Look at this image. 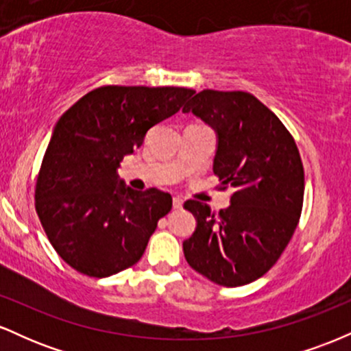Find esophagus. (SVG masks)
I'll use <instances>...</instances> for the list:
<instances>
[{"label":"esophagus","mask_w":351,"mask_h":351,"mask_svg":"<svg viewBox=\"0 0 351 351\" xmlns=\"http://www.w3.org/2000/svg\"><path fill=\"white\" fill-rule=\"evenodd\" d=\"M173 208L175 209L183 208V199H181L180 196H175V198H173Z\"/></svg>","instance_id":"1"}]
</instances>
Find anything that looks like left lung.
Segmentation results:
<instances>
[{
  "label": "left lung",
  "mask_w": 351,
  "mask_h": 351,
  "mask_svg": "<svg viewBox=\"0 0 351 351\" xmlns=\"http://www.w3.org/2000/svg\"><path fill=\"white\" fill-rule=\"evenodd\" d=\"M191 112L216 134L213 171L232 186L231 204L217 215L189 199L196 229L183 243L188 264L224 287L263 277L293 236L304 203V167L292 135L274 112L247 92L201 90Z\"/></svg>",
  "instance_id": "1"
}]
</instances>
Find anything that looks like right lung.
<instances>
[{
    "label": "right lung",
    "mask_w": 351,
    "mask_h": 351,
    "mask_svg": "<svg viewBox=\"0 0 351 351\" xmlns=\"http://www.w3.org/2000/svg\"><path fill=\"white\" fill-rule=\"evenodd\" d=\"M193 94L184 87L106 86L58 120L36 181V211L72 269L102 279L143 256L171 196L156 188L135 191L117 170Z\"/></svg>",
    "instance_id": "1"
}]
</instances>
